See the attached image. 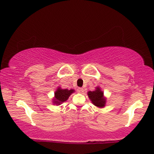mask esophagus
I'll list each match as a JSON object with an SVG mask.
<instances>
[{"label": "esophagus", "mask_w": 154, "mask_h": 154, "mask_svg": "<svg viewBox=\"0 0 154 154\" xmlns=\"http://www.w3.org/2000/svg\"><path fill=\"white\" fill-rule=\"evenodd\" d=\"M77 91H78V93H83V92H84V88H78Z\"/></svg>", "instance_id": "1"}]
</instances>
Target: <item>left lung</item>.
Segmentation results:
<instances>
[{
    "label": "left lung",
    "instance_id": "left-lung-1",
    "mask_svg": "<svg viewBox=\"0 0 154 154\" xmlns=\"http://www.w3.org/2000/svg\"><path fill=\"white\" fill-rule=\"evenodd\" d=\"M103 92L100 91V88H97L95 91H89L88 95L93 104L98 107H104L106 103V100L103 97Z\"/></svg>",
    "mask_w": 154,
    "mask_h": 154
}]
</instances>
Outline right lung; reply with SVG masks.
Masks as SVG:
<instances>
[{"mask_svg": "<svg viewBox=\"0 0 154 154\" xmlns=\"http://www.w3.org/2000/svg\"><path fill=\"white\" fill-rule=\"evenodd\" d=\"M74 90H68V89H61L58 88L54 93V103L57 104H60L61 103L65 102L69 97V96L72 94Z\"/></svg>", "mask_w": 154, "mask_h": 154, "instance_id": "obj_1", "label": "right lung"}]
</instances>
